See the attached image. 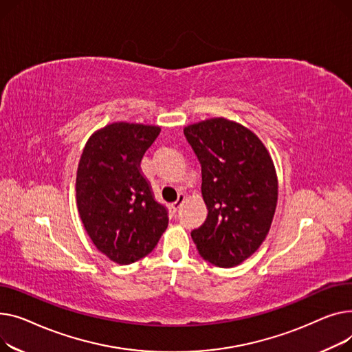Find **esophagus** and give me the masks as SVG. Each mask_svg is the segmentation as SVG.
I'll return each mask as SVG.
<instances>
[{"instance_id":"esophagus-1","label":"esophagus","mask_w":352,"mask_h":352,"mask_svg":"<svg viewBox=\"0 0 352 352\" xmlns=\"http://www.w3.org/2000/svg\"><path fill=\"white\" fill-rule=\"evenodd\" d=\"M183 201H184V195H179L177 200H176L175 203H172V204H170V208H172V210H173V212H177V210L180 209V206L183 204Z\"/></svg>"}]
</instances>
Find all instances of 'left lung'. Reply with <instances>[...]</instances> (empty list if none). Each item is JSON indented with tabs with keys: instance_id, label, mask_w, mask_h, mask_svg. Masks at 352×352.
<instances>
[{
	"instance_id": "8db88e82",
	"label": "left lung",
	"mask_w": 352,
	"mask_h": 352,
	"mask_svg": "<svg viewBox=\"0 0 352 352\" xmlns=\"http://www.w3.org/2000/svg\"><path fill=\"white\" fill-rule=\"evenodd\" d=\"M201 166L208 217L192 232L199 254L229 268L249 258L274 217L278 184L263 142L237 122L212 118L184 128Z\"/></svg>"
}]
</instances>
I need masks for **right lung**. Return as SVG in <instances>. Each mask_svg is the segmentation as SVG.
<instances>
[{
    "label": "right lung",
    "instance_id": "1",
    "mask_svg": "<svg viewBox=\"0 0 352 352\" xmlns=\"http://www.w3.org/2000/svg\"><path fill=\"white\" fill-rule=\"evenodd\" d=\"M159 126L115 122L95 132L76 172V204L96 249L118 264L148 256L166 230L168 209L140 170Z\"/></svg>",
    "mask_w": 352,
    "mask_h": 352
}]
</instances>
